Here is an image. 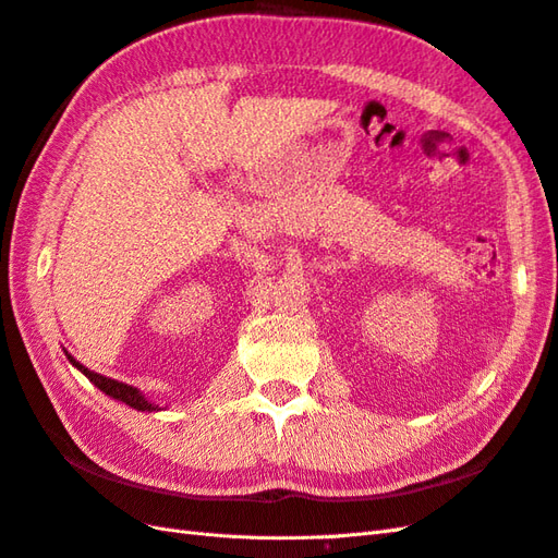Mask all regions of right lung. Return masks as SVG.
<instances>
[{
  "label": "right lung",
  "mask_w": 558,
  "mask_h": 558,
  "mask_svg": "<svg viewBox=\"0 0 558 558\" xmlns=\"http://www.w3.org/2000/svg\"><path fill=\"white\" fill-rule=\"evenodd\" d=\"M70 359V363H73L80 373L84 375V377H89V381H94L98 389H101L106 396H110V398H118V401H122L124 405H130V408H134V410H141V412H155V410H160L157 405H153L150 401H146V398L141 396V391L138 389H134V387H130V384H122V381H118V379H110V377H104V375H98V373H94V369H89V367H84L82 363H77L73 355H68Z\"/></svg>",
  "instance_id": "right-lung-1"
}]
</instances>
